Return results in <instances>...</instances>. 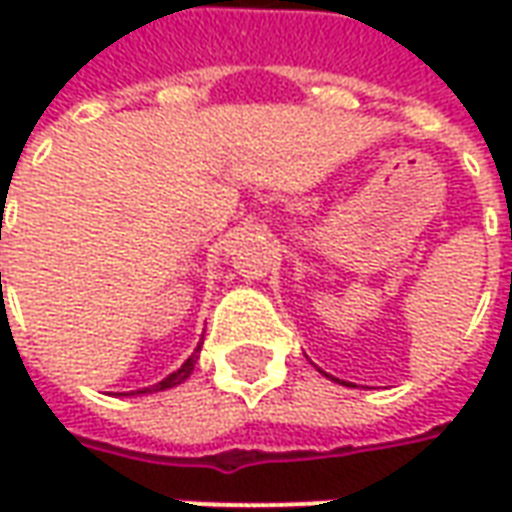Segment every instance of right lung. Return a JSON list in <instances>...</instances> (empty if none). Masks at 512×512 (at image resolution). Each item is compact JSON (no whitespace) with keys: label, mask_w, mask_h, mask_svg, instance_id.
<instances>
[{"label":"right lung","mask_w":512,"mask_h":512,"mask_svg":"<svg viewBox=\"0 0 512 512\" xmlns=\"http://www.w3.org/2000/svg\"><path fill=\"white\" fill-rule=\"evenodd\" d=\"M200 348L202 343L197 345V348H194V354H191L189 359L175 370V373H169L164 381H158V384L153 386H145V389H136V392H128V395H153V392H164V389H172V386L183 384V381L191 376V370H194V365H197V359H200ZM120 395H126V392H120Z\"/></svg>","instance_id":"right-lung-1"}]
</instances>
